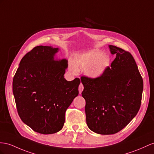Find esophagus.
Masks as SVG:
<instances>
[{"instance_id":"1","label":"esophagus","mask_w":154,"mask_h":154,"mask_svg":"<svg viewBox=\"0 0 154 154\" xmlns=\"http://www.w3.org/2000/svg\"><path fill=\"white\" fill-rule=\"evenodd\" d=\"M84 89V86H83V85H82V83H81L79 85V94H81L82 90H83Z\"/></svg>"}]
</instances>
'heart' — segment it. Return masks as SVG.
Returning <instances> with one entry per match:
<instances>
[{"mask_svg": "<svg viewBox=\"0 0 154 154\" xmlns=\"http://www.w3.org/2000/svg\"><path fill=\"white\" fill-rule=\"evenodd\" d=\"M110 63V58L102 51H90L75 57L72 68L74 72L77 69L86 70L88 77L96 79L103 75Z\"/></svg>", "mask_w": 154, "mask_h": 154, "instance_id": "heart-1", "label": "heart"}]
</instances>
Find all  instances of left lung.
<instances>
[{
    "label": "left lung",
    "mask_w": 154,
    "mask_h": 154,
    "mask_svg": "<svg viewBox=\"0 0 154 154\" xmlns=\"http://www.w3.org/2000/svg\"><path fill=\"white\" fill-rule=\"evenodd\" d=\"M116 57L101 77H81L86 124L94 132L112 135L124 129L139 111L143 80L132 54L109 45Z\"/></svg>",
    "instance_id": "8db88e82"
}]
</instances>
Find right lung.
I'll return each instance as SVG.
<instances>
[{"mask_svg": "<svg viewBox=\"0 0 154 154\" xmlns=\"http://www.w3.org/2000/svg\"><path fill=\"white\" fill-rule=\"evenodd\" d=\"M58 48L35 47L21 59L13 79V94L21 120L34 131L53 134L60 131L65 113L78 96L81 81H67L66 59L54 58Z\"/></svg>", "mask_w": 154, "mask_h": 154, "instance_id": "1", "label": "right lung"}]
</instances>
